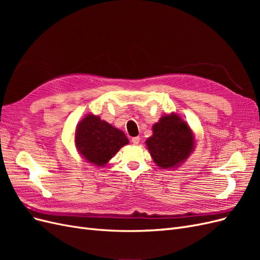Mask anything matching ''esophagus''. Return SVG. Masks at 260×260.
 <instances>
[{"label":"esophagus","mask_w":260,"mask_h":260,"mask_svg":"<svg viewBox=\"0 0 260 260\" xmlns=\"http://www.w3.org/2000/svg\"><path fill=\"white\" fill-rule=\"evenodd\" d=\"M131 141H132V143H133V144H139V143H140V137H135V138H132V139H131Z\"/></svg>","instance_id":"obj_1"}]
</instances>
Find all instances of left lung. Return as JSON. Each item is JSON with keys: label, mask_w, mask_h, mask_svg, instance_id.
Wrapping results in <instances>:
<instances>
[{"label": "left lung", "mask_w": 260, "mask_h": 260, "mask_svg": "<svg viewBox=\"0 0 260 260\" xmlns=\"http://www.w3.org/2000/svg\"><path fill=\"white\" fill-rule=\"evenodd\" d=\"M191 129L175 114L162 116L153 125V136L146 145L157 166L172 168L187 158L193 149Z\"/></svg>", "instance_id": "obj_1"}]
</instances>
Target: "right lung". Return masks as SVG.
<instances>
[{"instance_id":"obj_1","label":"right lung","mask_w":260,"mask_h":260,"mask_svg":"<svg viewBox=\"0 0 260 260\" xmlns=\"http://www.w3.org/2000/svg\"><path fill=\"white\" fill-rule=\"evenodd\" d=\"M128 143L129 140L122 131L98 116L88 115L77 125V148L86 160L96 166H103Z\"/></svg>"}]
</instances>
